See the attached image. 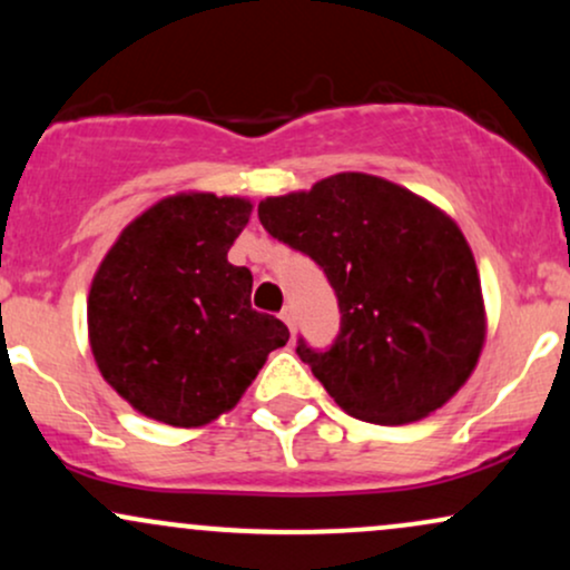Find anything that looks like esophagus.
Wrapping results in <instances>:
<instances>
[{"mask_svg": "<svg viewBox=\"0 0 570 570\" xmlns=\"http://www.w3.org/2000/svg\"><path fill=\"white\" fill-rule=\"evenodd\" d=\"M281 318H284V324L294 332V307L292 305H286L284 311H281Z\"/></svg>", "mask_w": 570, "mask_h": 570, "instance_id": "obj_1", "label": "esophagus"}]
</instances>
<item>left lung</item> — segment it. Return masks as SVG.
Here are the masks:
<instances>
[{"instance_id": "left-lung-1", "label": "left lung", "mask_w": 570, "mask_h": 570, "mask_svg": "<svg viewBox=\"0 0 570 570\" xmlns=\"http://www.w3.org/2000/svg\"><path fill=\"white\" fill-rule=\"evenodd\" d=\"M257 214L335 289L337 337L330 348L299 337L297 356L348 415L399 426L466 383L485 307L472 248L440 208L377 176L337 174Z\"/></svg>"}]
</instances>
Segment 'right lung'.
I'll return each mask as SVG.
<instances>
[{
	"instance_id": "1",
	"label": "right lung",
	"mask_w": 570,
	"mask_h": 570,
	"mask_svg": "<svg viewBox=\"0 0 570 570\" xmlns=\"http://www.w3.org/2000/svg\"><path fill=\"white\" fill-rule=\"evenodd\" d=\"M252 203L174 195L134 219L98 267L90 348L104 381L147 417L203 426L235 407L289 330L252 307V271L227 263Z\"/></svg>"
}]
</instances>
